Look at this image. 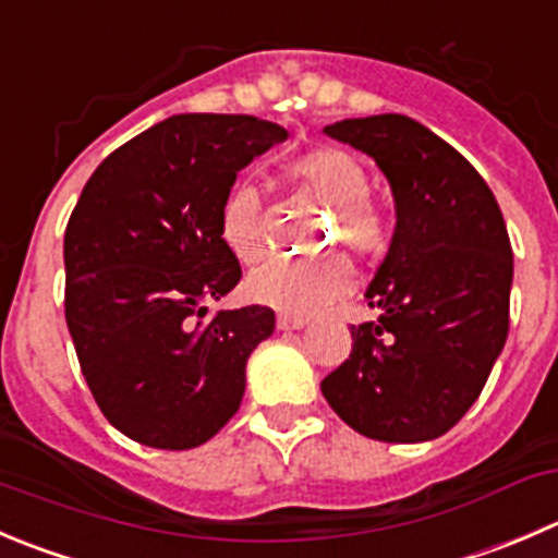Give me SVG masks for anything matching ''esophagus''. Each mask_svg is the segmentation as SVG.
<instances>
[{
    "label": "esophagus",
    "mask_w": 558,
    "mask_h": 558,
    "mask_svg": "<svg viewBox=\"0 0 558 558\" xmlns=\"http://www.w3.org/2000/svg\"><path fill=\"white\" fill-rule=\"evenodd\" d=\"M305 318H296V316H286V313H280L278 316V329H283V332H289V329H302L305 327Z\"/></svg>",
    "instance_id": "obj_1"
}]
</instances>
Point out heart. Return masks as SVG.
Instances as JSON below:
<instances>
[{
  "mask_svg": "<svg viewBox=\"0 0 558 558\" xmlns=\"http://www.w3.org/2000/svg\"><path fill=\"white\" fill-rule=\"evenodd\" d=\"M286 171L324 207L332 209L335 242H343L345 251L367 256L384 245L387 226H384L381 213L367 198L371 185L354 155L335 147L311 149L289 160ZM220 236L226 247L245 264L262 262L267 253L262 193L251 182H240L226 193L223 207H220ZM351 286H354V275L349 264L340 258H327L318 264L275 262L247 278L245 294L247 300L286 313V316L307 318L349 294Z\"/></svg>",
  "mask_w": 558,
  "mask_h": 558,
  "instance_id": "heart-1",
  "label": "heart"
}]
</instances>
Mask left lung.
I'll return each mask as SVG.
<instances>
[{"label": "left lung", "mask_w": 558, "mask_h": 558, "mask_svg": "<svg viewBox=\"0 0 558 558\" xmlns=\"http://www.w3.org/2000/svg\"><path fill=\"white\" fill-rule=\"evenodd\" d=\"M324 133L371 155L395 198V234L351 354L322 381L356 434L439 439L472 409L510 329L512 247L494 193L445 138L403 113L343 119Z\"/></svg>", "instance_id": "8db88e82"}]
</instances>
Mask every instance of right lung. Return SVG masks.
I'll return each instance as SVG.
<instances>
[{
    "label": "right lung",
    "mask_w": 558,
    "mask_h": 558,
    "mask_svg": "<svg viewBox=\"0 0 558 558\" xmlns=\"http://www.w3.org/2000/svg\"><path fill=\"white\" fill-rule=\"evenodd\" d=\"M289 138L247 113H180L113 149L64 231V318L108 423L155 450H193L236 414L272 307L207 318L240 262L220 207L256 155Z\"/></svg>",
    "instance_id": "add662e5"
}]
</instances>
